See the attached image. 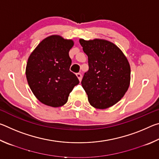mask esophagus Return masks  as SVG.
Here are the masks:
<instances>
[{
  "mask_svg": "<svg viewBox=\"0 0 159 159\" xmlns=\"http://www.w3.org/2000/svg\"><path fill=\"white\" fill-rule=\"evenodd\" d=\"M76 76L78 77V79H79L80 81H81V79H82V74L80 73H77L76 74Z\"/></svg>",
  "mask_w": 159,
  "mask_h": 159,
  "instance_id": "esophagus-1",
  "label": "esophagus"
}]
</instances>
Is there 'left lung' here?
<instances>
[{
  "instance_id": "1",
  "label": "left lung",
  "mask_w": 159,
  "mask_h": 159,
  "mask_svg": "<svg viewBox=\"0 0 159 159\" xmlns=\"http://www.w3.org/2000/svg\"><path fill=\"white\" fill-rule=\"evenodd\" d=\"M88 55V71L81 84L88 102L97 109H107L116 104L128 90L130 67L122 51L104 40H79Z\"/></svg>"
}]
</instances>
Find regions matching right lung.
<instances>
[{"instance_id": "right-lung-1", "label": "right lung", "mask_w": 159, "mask_h": 159, "mask_svg": "<svg viewBox=\"0 0 159 159\" xmlns=\"http://www.w3.org/2000/svg\"><path fill=\"white\" fill-rule=\"evenodd\" d=\"M74 42L51 36L40 43L28 59L26 79L36 98L45 105L58 107L66 103L70 93L79 83L70 71L69 52Z\"/></svg>"}]
</instances>
